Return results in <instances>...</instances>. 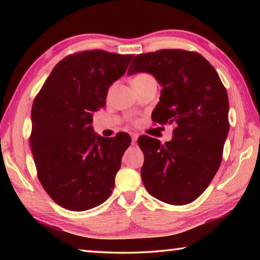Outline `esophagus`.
Masks as SVG:
<instances>
[{
    "label": "esophagus",
    "instance_id": "34e87169",
    "mask_svg": "<svg viewBox=\"0 0 260 260\" xmlns=\"http://www.w3.org/2000/svg\"><path fill=\"white\" fill-rule=\"evenodd\" d=\"M131 135H132V143H133V144H135V143H136V141H138V138H139V135H138V134H136V133H132Z\"/></svg>",
    "mask_w": 260,
    "mask_h": 260
}]
</instances>
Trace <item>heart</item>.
<instances>
[{
    "mask_svg": "<svg viewBox=\"0 0 260 260\" xmlns=\"http://www.w3.org/2000/svg\"><path fill=\"white\" fill-rule=\"evenodd\" d=\"M146 77H148V74H146V73H140V74H138V76H135V77H134L133 81L141 80V79H143V78H146Z\"/></svg>",
    "mask_w": 260,
    "mask_h": 260,
    "instance_id": "b5f03b06",
    "label": "heart"
}]
</instances>
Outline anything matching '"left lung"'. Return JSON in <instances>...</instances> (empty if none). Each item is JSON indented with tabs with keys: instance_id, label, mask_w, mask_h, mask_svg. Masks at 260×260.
<instances>
[{
	"instance_id": "8db88e82",
	"label": "left lung",
	"mask_w": 260,
	"mask_h": 260,
	"mask_svg": "<svg viewBox=\"0 0 260 260\" xmlns=\"http://www.w3.org/2000/svg\"><path fill=\"white\" fill-rule=\"evenodd\" d=\"M147 72L162 87L151 114L173 124V138L161 144L138 140L144 162L141 177L155 199L172 205L195 201L217 173L230 131L228 96L217 71L195 51L162 49L135 56L127 74Z\"/></svg>"
}]
</instances>
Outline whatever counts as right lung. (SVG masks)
<instances>
[{
	"instance_id": "obj_1",
	"label": "right lung",
	"mask_w": 260,
	"mask_h": 260,
	"mask_svg": "<svg viewBox=\"0 0 260 260\" xmlns=\"http://www.w3.org/2000/svg\"><path fill=\"white\" fill-rule=\"evenodd\" d=\"M133 57L99 49L69 55L35 96L30 149L39 181L61 208L86 211L111 195L131 136L96 135L93 113Z\"/></svg>"
}]
</instances>
